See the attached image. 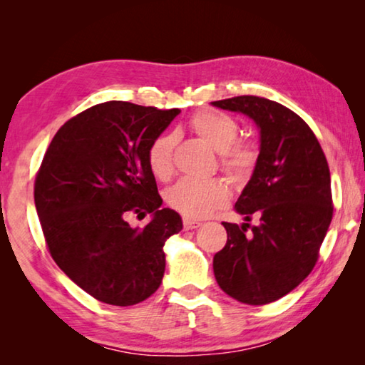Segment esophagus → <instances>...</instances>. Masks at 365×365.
I'll return each mask as SVG.
<instances>
[{
    "instance_id": "34e87169",
    "label": "esophagus",
    "mask_w": 365,
    "mask_h": 365,
    "mask_svg": "<svg viewBox=\"0 0 365 365\" xmlns=\"http://www.w3.org/2000/svg\"><path fill=\"white\" fill-rule=\"evenodd\" d=\"M200 225H201L200 222H196V220H191V219H185L183 220V228H185V230H195V228H197Z\"/></svg>"
}]
</instances>
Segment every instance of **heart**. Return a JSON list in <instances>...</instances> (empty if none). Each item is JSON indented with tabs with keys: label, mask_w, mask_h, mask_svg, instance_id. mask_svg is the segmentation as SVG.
Returning a JSON list of instances; mask_svg holds the SVG:
<instances>
[{
	"label": "heart",
	"mask_w": 365,
	"mask_h": 365,
	"mask_svg": "<svg viewBox=\"0 0 365 365\" xmlns=\"http://www.w3.org/2000/svg\"><path fill=\"white\" fill-rule=\"evenodd\" d=\"M190 128L219 153L220 168L233 182L250 177L257 163V150L250 141H237L238 123L233 117L217 110H200L190 119ZM177 135L165 132L148 148V164L154 177L165 180L174 170V148ZM228 188L220 180L182 178L165 190V202L188 219H202L225 206Z\"/></svg>",
	"instance_id": "obj_1"
}]
</instances>
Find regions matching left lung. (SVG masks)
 I'll return each instance as SVG.
<instances>
[{
  "label": "left lung",
  "instance_id": "obj_1",
  "mask_svg": "<svg viewBox=\"0 0 365 365\" xmlns=\"http://www.w3.org/2000/svg\"><path fill=\"white\" fill-rule=\"evenodd\" d=\"M211 104L248 115L259 130L257 163L235 202L246 222H222L227 245L214 256L215 280L233 299L269 304L317 262L333 215L329 164L307 123L280 103L235 96ZM252 215L259 226L247 224Z\"/></svg>",
  "mask_w": 365,
  "mask_h": 365
}]
</instances>
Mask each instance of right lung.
Wrapping results in <instances>:
<instances>
[{
    "label": "right lung",
    "mask_w": 365,
    "mask_h": 365,
    "mask_svg": "<svg viewBox=\"0 0 365 365\" xmlns=\"http://www.w3.org/2000/svg\"><path fill=\"white\" fill-rule=\"evenodd\" d=\"M180 109L108 101L67 120L35 178V207L49 255L95 299L133 306L156 292L164 243L182 230L174 209H160L148 148ZM152 214L143 229L128 213Z\"/></svg>",
    "instance_id": "add662e5"
}]
</instances>
